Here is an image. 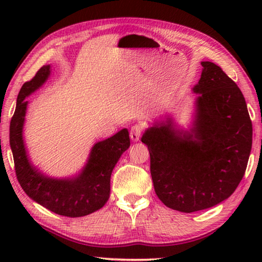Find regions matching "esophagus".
I'll return each mask as SVG.
<instances>
[{
    "mask_svg": "<svg viewBox=\"0 0 262 262\" xmlns=\"http://www.w3.org/2000/svg\"><path fill=\"white\" fill-rule=\"evenodd\" d=\"M141 134H142V127L141 126L135 125V126L132 127V129H130V139H132V141H134V142L139 141L140 137H141Z\"/></svg>",
    "mask_w": 262,
    "mask_h": 262,
    "instance_id": "obj_1",
    "label": "esophagus"
}]
</instances>
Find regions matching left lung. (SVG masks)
Returning <instances> with one entry per match:
<instances>
[{"label": "left lung", "mask_w": 262, "mask_h": 262, "mask_svg": "<svg viewBox=\"0 0 262 262\" xmlns=\"http://www.w3.org/2000/svg\"><path fill=\"white\" fill-rule=\"evenodd\" d=\"M201 66L188 129L167 117L141 139L149 149L157 196L183 212L227 200L243 179L252 149V122L241 89L217 64Z\"/></svg>", "instance_id": "obj_1"}]
</instances>
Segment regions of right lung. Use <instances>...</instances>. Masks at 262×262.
I'll return each instance as SVG.
<instances>
[{"label": "right lung", "instance_id": "1", "mask_svg": "<svg viewBox=\"0 0 262 262\" xmlns=\"http://www.w3.org/2000/svg\"><path fill=\"white\" fill-rule=\"evenodd\" d=\"M51 72V64L43 66L30 82L23 84L17 97L10 122V148L16 176L28 196L46 209L62 216L82 217L99 210L107 202L111 174L119 158L129 148V133L123 128L95 143L86 163L76 174L55 178L41 172L31 162L25 145L23 132L29 105L25 99L47 82Z\"/></svg>", "mask_w": 262, "mask_h": 262}]
</instances>
